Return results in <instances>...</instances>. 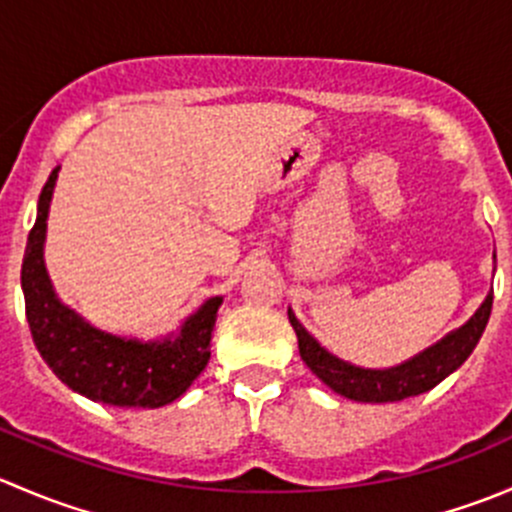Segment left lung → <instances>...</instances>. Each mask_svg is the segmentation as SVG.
<instances>
[{
    "label": "left lung",
    "instance_id": "1",
    "mask_svg": "<svg viewBox=\"0 0 512 512\" xmlns=\"http://www.w3.org/2000/svg\"><path fill=\"white\" fill-rule=\"evenodd\" d=\"M490 307H493V292L485 297L478 312L461 329L446 334L441 342L428 347L426 352L416 354L414 359L404 361V364L391 366V369H361V366H354L349 361L339 359V356L329 354L299 324L292 309H287V314L289 324H292L294 334H297L299 356L312 369V374H317L329 389L352 401H361V404H389V401H404L409 396L431 391L448 374H453L476 349L480 334H483L485 324H488Z\"/></svg>",
    "mask_w": 512,
    "mask_h": 512
}]
</instances>
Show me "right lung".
I'll return each instance as SVG.
<instances>
[{
	"label": "right lung",
	"instance_id": "1",
	"mask_svg": "<svg viewBox=\"0 0 512 512\" xmlns=\"http://www.w3.org/2000/svg\"><path fill=\"white\" fill-rule=\"evenodd\" d=\"M59 168L39 195L22 262L27 322L41 359L76 394L121 409H158L180 399L210 359V337L223 297H210L178 334L141 342L91 327L61 304L44 267V237Z\"/></svg>",
	"mask_w": 512,
	"mask_h": 512
}]
</instances>
